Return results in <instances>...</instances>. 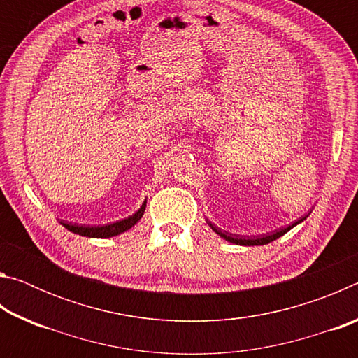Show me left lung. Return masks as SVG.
Instances as JSON below:
<instances>
[{
  "label": "left lung",
  "instance_id": "1",
  "mask_svg": "<svg viewBox=\"0 0 358 358\" xmlns=\"http://www.w3.org/2000/svg\"><path fill=\"white\" fill-rule=\"evenodd\" d=\"M306 216H308V215H306ZM306 216L300 217L299 221H295L294 224H290V226H287V227H284V229H278V230H275V232H271V234L260 235V237H252V238H250V237H234L232 234L226 232V230L217 229V227L215 226V224H211L210 221H207V222H208V226H210L211 229H213L215 232H216L217 235H220L221 238L230 241V243H234V245H241V246H257V245H266V243H270V241H273V240H276V238L282 237L284 234H287L290 229L296 226V224H300L301 221H305V220H306Z\"/></svg>",
  "mask_w": 358,
  "mask_h": 358
}]
</instances>
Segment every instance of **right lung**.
I'll return each instance as SVG.
<instances>
[{"instance_id": "1", "label": "right lung", "mask_w": 358, "mask_h": 358, "mask_svg": "<svg viewBox=\"0 0 358 358\" xmlns=\"http://www.w3.org/2000/svg\"><path fill=\"white\" fill-rule=\"evenodd\" d=\"M145 207H147V201L142 203V207L138 208L134 215L126 217V220H121L112 224H106V226H78V224H71V222H64L62 221L63 226L71 230L72 234L82 235V237H90V238H110L115 237V235H120L129 230L131 227H134L136 224L141 221V217L143 216Z\"/></svg>"}]
</instances>
